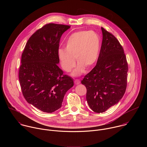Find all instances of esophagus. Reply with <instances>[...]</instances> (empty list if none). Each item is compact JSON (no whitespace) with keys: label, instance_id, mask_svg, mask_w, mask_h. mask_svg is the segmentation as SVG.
Segmentation results:
<instances>
[{"label":"esophagus","instance_id":"34e87169","mask_svg":"<svg viewBox=\"0 0 147 147\" xmlns=\"http://www.w3.org/2000/svg\"><path fill=\"white\" fill-rule=\"evenodd\" d=\"M74 83H75L76 85H78V84H79L80 83V81L79 80H78V79H76V80H74Z\"/></svg>","mask_w":147,"mask_h":147}]
</instances>
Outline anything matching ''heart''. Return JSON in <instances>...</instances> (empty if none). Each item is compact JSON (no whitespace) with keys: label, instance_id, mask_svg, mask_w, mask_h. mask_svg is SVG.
<instances>
[{"label":"heart","instance_id":"obj_1","mask_svg":"<svg viewBox=\"0 0 147 147\" xmlns=\"http://www.w3.org/2000/svg\"><path fill=\"white\" fill-rule=\"evenodd\" d=\"M100 38L94 31H79L71 34L65 44V49L60 48L57 54L61 67L66 72H70L76 66V58L78 66L73 73L78 76L90 69L96 61L100 48Z\"/></svg>","mask_w":147,"mask_h":147}]
</instances>
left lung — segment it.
<instances>
[{
    "label": "left lung",
    "mask_w": 147,
    "mask_h": 147,
    "mask_svg": "<svg viewBox=\"0 0 147 147\" xmlns=\"http://www.w3.org/2000/svg\"><path fill=\"white\" fill-rule=\"evenodd\" d=\"M102 42L96 66L81 84L87 88L86 99L96 113H103L123 96L127 87L128 64L116 38L103 27Z\"/></svg>",
    "instance_id": "1"
}]
</instances>
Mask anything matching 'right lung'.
Here are the masks:
<instances>
[{
    "label": "right lung",
    "instance_id": "1",
    "mask_svg": "<svg viewBox=\"0 0 147 147\" xmlns=\"http://www.w3.org/2000/svg\"><path fill=\"white\" fill-rule=\"evenodd\" d=\"M70 26L49 23L34 32L22 55L18 78L23 95L38 109L52 113L61 108L73 80L57 64L60 39Z\"/></svg>",
    "mask_w": 147,
    "mask_h": 147
}]
</instances>
